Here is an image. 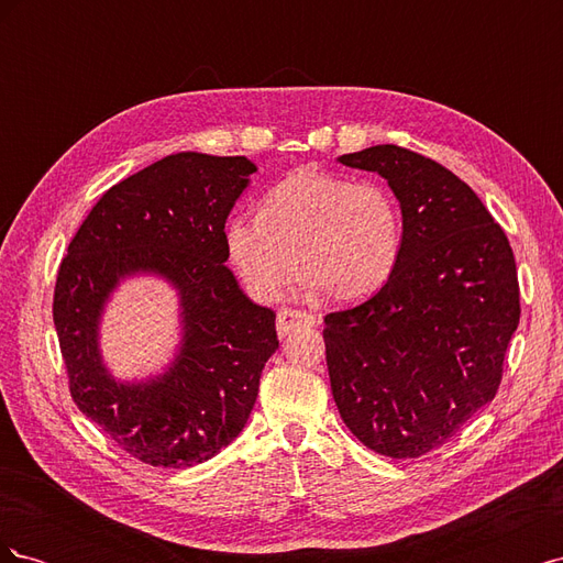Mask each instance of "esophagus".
<instances>
[{
	"instance_id": "1",
	"label": "esophagus",
	"mask_w": 563,
	"mask_h": 563,
	"mask_svg": "<svg viewBox=\"0 0 563 563\" xmlns=\"http://www.w3.org/2000/svg\"><path fill=\"white\" fill-rule=\"evenodd\" d=\"M312 323H314L312 314L286 308V310H279V314H277V333L284 338L300 327H312Z\"/></svg>"
}]
</instances>
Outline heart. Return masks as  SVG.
<instances>
[{"label": "heart", "instance_id": "b5f03b06", "mask_svg": "<svg viewBox=\"0 0 563 563\" xmlns=\"http://www.w3.org/2000/svg\"><path fill=\"white\" fill-rule=\"evenodd\" d=\"M230 261L249 291L279 300L300 267L305 284L338 302L373 296L404 251L399 199L378 180L298 168L272 187L261 213H236L225 230Z\"/></svg>", "mask_w": 563, "mask_h": 563}]
</instances>
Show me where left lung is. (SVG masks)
<instances>
[{"mask_svg": "<svg viewBox=\"0 0 563 563\" xmlns=\"http://www.w3.org/2000/svg\"><path fill=\"white\" fill-rule=\"evenodd\" d=\"M340 164L387 180L404 213V251L380 291L323 317L331 391L364 446L418 457L493 401L519 327L515 253L467 183L399 145Z\"/></svg>", "mask_w": 563, "mask_h": 563, "instance_id": "obj_1", "label": "left lung"}]
</instances>
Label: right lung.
I'll list each match as a JSON object with an SVG mask.
<instances>
[{
    "mask_svg": "<svg viewBox=\"0 0 563 563\" xmlns=\"http://www.w3.org/2000/svg\"><path fill=\"white\" fill-rule=\"evenodd\" d=\"M258 172L246 157L168 155L112 185L60 263L54 323L79 411L155 467H192L244 430L261 373L279 347L275 312L236 284L225 220ZM157 274L179 291L177 360L147 382H117L97 331L118 282Z\"/></svg>",
    "mask_w": 563,
    "mask_h": 563,
    "instance_id": "obj_1",
    "label": "right lung"
}]
</instances>
